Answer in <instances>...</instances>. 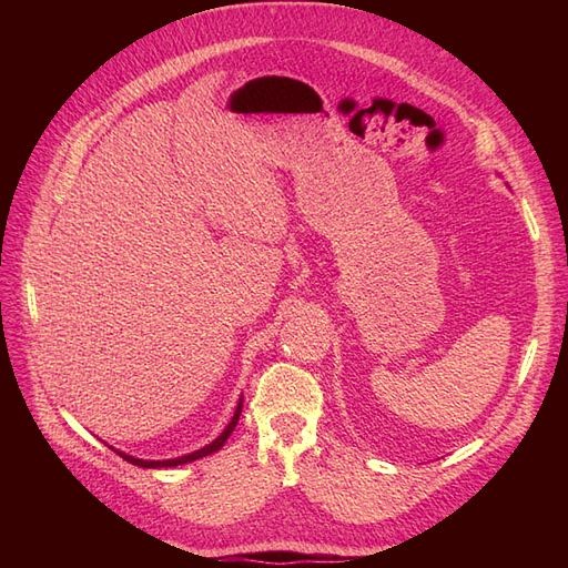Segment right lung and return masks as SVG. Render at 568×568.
<instances>
[{
	"mask_svg": "<svg viewBox=\"0 0 568 568\" xmlns=\"http://www.w3.org/2000/svg\"><path fill=\"white\" fill-rule=\"evenodd\" d=\"M242 407H244V398H239V403H236V409H234V417H232V422L225 426V432H222L213 443H209V445H203L201 450H194V453H189V455H182V457H173V459H140V457H132V455H128V453H123V450H115L120 457L123 459H128L130 464H134V467H142V469H163V467H180V464H186V462H194V459H201V457H205V455H213V453H217L222 445L227 443V438H230V434L234 432V426L239 424V415H242ZM111 448V445H109Z\"/></svg>",
	"mask_w": 568,
	"mask_h": 568,
	"instance_id": "right-lung-1",
	"label": "right lung"
}]
</instances>
